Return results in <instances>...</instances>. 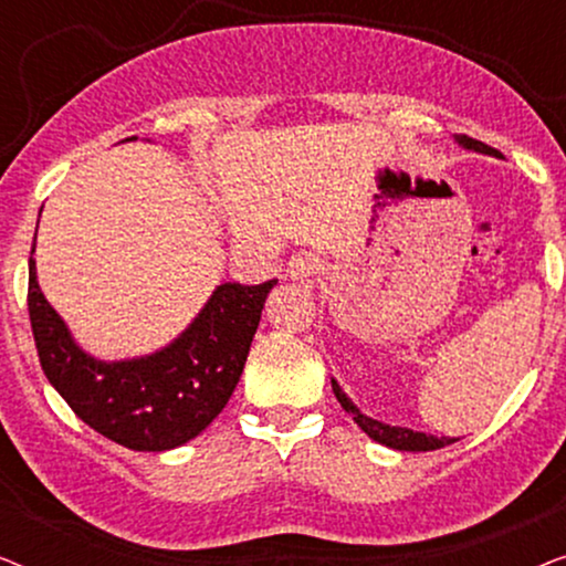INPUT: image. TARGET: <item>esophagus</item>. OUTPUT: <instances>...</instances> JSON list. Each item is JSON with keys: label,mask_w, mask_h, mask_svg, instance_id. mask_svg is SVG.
I'll return each instance as SVG.
<instances>
[{"label": "esophagus", "mask_w": 566, "mask_h": 566, "mask_svg": "<svg viewBox=\"0 0 566 566\" xmlns=\"http://www.w3.org/2000/svg\"><path fill=\"white\" fill-rule=\"evenodd\" d=\"M319 270H322V260L316 258L314 252H298L289 260V275L293 277V281L308 283L316 273H319Z\"/></svg>", "instance_id": "1"}]
</instances>
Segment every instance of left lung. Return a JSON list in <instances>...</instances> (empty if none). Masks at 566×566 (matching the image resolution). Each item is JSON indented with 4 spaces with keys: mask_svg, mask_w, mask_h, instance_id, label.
<instances>
[{
    "mask_svg": "<svg viewBox=\"0 0 566 566\" xmlns=\"http://www.w3.org/2000/svg\"><path fill=\"white\" fill-rule=\"evenodd\" d=\"M459 144L467 146V149H474V151H482V154H494V157H497V149H492V146L476 142V138L459 136ZM332 391H335V397H337L339 405H343L345 412H350L353 420L358 422V428L366 432L368 438H374L376 443L397 448V451H438V448L455 443V438L424 436V432H415V430H407V428H391V424L370 420V417L363 415L360 409L345 397V391L339 389V384L335 381V378H332Z\"/></svg>",
    "mask_w": 566,
    "mask_h": 566,
    "instance_id": "1",
    "label": "left lung"
}]
</instances>
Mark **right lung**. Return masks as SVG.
I'll return each mask as SVG.
<instances>
[{
	"label": "right lung",
	"mask_w": 566,
	"mask_h": 566,
	"mask_svg": "<svg viewBox=\"0 0 566 566\" xmlns=\"http://www.w3.org/2000/svg\"><path fill=\"white\" fill-rule=\"evenodd\" d=\"M28 262V312L38 358L53 389L92 430L130 451H169L211 424L237 389L262 306L275 281L223 283L198 319L165 350L103 363L74 345Z\"/></svg>",
	"instance_id": "right-lung-1"
}]
</instances>
